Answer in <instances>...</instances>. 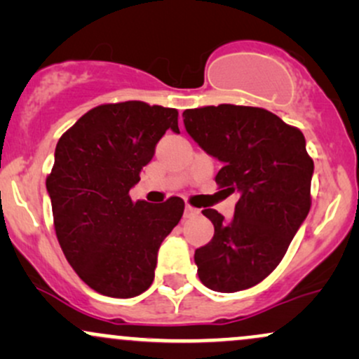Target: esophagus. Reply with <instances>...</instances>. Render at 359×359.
<instances>
[{"mask_svg": "<svg viewBox=\"0 0 359 359\" xmlns=\"http://www.w3.org/2000/svg\"><path fill=\"white\" fill-rule=\"evenodd\" d=\"M197 214H199V209H196V208H192V205H185V209H184V217H194V216H197Z\"/></svg>", "mask_w": 359, "mask_h": 359, "instance_id": "obj_1", "label": "esophagus"}]
</instances>
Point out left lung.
<instances>
[{"instance_id": "1", "label": "left lung", "mask_w": 359, "mask_h": 359, "mask_svg": "<svg viewBox=\"0 0 359 359\" xmlns=\"http://www.w3.org/2000/svg\"><path fill=\"white\" fill-rule=\"evenodd\" d=\"M182 116L194 142L222 162L216 184L240 194L229 222L216 209L203 211L214 236L194 253L197 273L211 290H245L277 269L311 209L314 162L306 138L253 106H204Z\"/></svg>"}]
</instances>
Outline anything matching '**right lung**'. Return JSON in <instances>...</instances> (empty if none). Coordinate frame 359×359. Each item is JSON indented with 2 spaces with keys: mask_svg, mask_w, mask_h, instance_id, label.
<instances>
[{
  "mask_svg": "<svg viewBox=\"0 0 359 359\" xmlns=\"http://www.w3.org/2000/svg\"><path fill=\"white\" fill-rule=\"evenodd\" d=\"M179 111L125 101L93 108L62 135L47 177L53 226L82 282L102 295L131 299L155 277L160 245L179 224L184 201L133 203L130 189L154 158Z\"/></svg>",
  "mask_w": 359,
  "mask_h": 359,
  "instance_id": "1",
  "label": "right lung"
}]
</instances>
